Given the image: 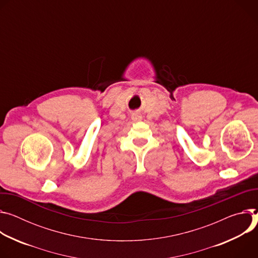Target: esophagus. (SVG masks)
Segmentation results:
<instances>
[{"label": "esophagus", "mask_w": 258, "mask_h": 258, "mask_svg": "<svg viewBox=\"0 0 258 258\" xmlns=\"http://www.w3.org/2000/svg\"><path fill=\"white\" fill-rule=\"evenodd\" d=\"M140 119H141V116H140L139 113L135 112V113L132 114V120H133V121H139Z\"/></svg>", "instance_id": "34e87169"}]
</instances>
